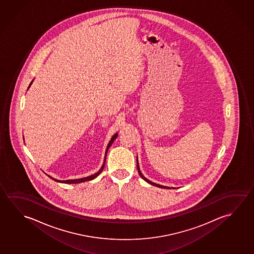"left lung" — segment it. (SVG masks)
<instances>
[{
    "label": "left lung",
    "instance_id": "1",
    "mask_svg": "<svg viewBox=\"0 0 254 254\" xmlns=\"http://www.w3.org/2000/svg\"><path fill=\"white\" fill-rule=\"evenodd\" d=\"M137 172H138V174H139V176H140L144 180H145L146 183H148V184H150V185H152V186H156V187H159V188H163V189H166V188H169V189H170V187H168V186H161V185H158V184H155V183H153V182L150 181V180H148L147 178H145V177H144V175L142 174V172H141L140 169H139V164H138V160H137ZM173 188V187H172ZM174 189V188H173Z\"/></svg>",
    "mask_w": 254,
    "mask_h": 254
}]
</instances>
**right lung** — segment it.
<instances>
[{"label":"right lung","mask_w":254,"mask_h":254,"mask_svg":"<svg viewBox=\"0 0 254 254\" xmlns=\"http://www.w3.org/2000/svg\"><path fill=\"white\" fill-rule=\"evenodd\" d=\"M32 82L33 80L31 82V84L29 85L28 89L30 88V86L32 84ZM117 136H118V133H115L112 137H111V139L109 142V144L107 145V149H106V152H105V157L104 161H103V164L101 166V169H99V171L96 172V173L93 174V175H91V176H89V177H83V178H78V179H68V180H58V179H56V178H54V177H51V176H49L48 174H46V175H48V177H50L52 180L54 181L57 182V183H63V184H79V183H83V182L86 181H91V180H93L94 178H96L102 172V170L104 169L105 162H106V158H107V153H108V150L109 149V147L111 146V145L113 144L114 140L117 138Z\"/></svg>","instance_id":"right-lung-1"}]
</instances>
